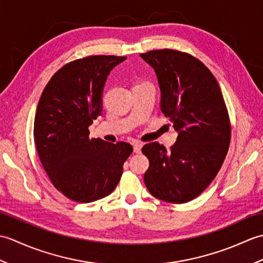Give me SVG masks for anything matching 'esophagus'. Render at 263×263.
I'll list each match as a JSON object with an SVG mask.
<instances>
[{
	"mask_svg": "<svg viewBox=\"0 0 263 263\" xmlns=\"http://www.w3.org/2000/svg\"><path fill=\"white\" fill-rule=\"evenodd\" d=\"M141 148H142V143L141 142H133V152H135L136 154H139L141 152Z\"/></svg>",
	"mask_w": 263,
	"mask_h": 263,
	"instance_id": "34e87169",
	"label": "esophagus"
}]
</instances>
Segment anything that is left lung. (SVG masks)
<instances>
[{
    "instance_id": "left-lung-1",
    "label": "left lung",
    "mask_w": 263,
    "mask_h": 263,
    "mask_svg": "<svg viewBox=\"0 0 263 263\" xmlns=\"http://www.w3.org/2000/svg\"><path fill=\"white\" fill-rule=\"evenodd\" d=\"M140 57L155 70L160 109L178 132L170 152L158 142L144 144L143 181L155 198L185 203L214 181L226 158L232 130L225 100L214 74L192 55L166 48Z\"/></svg>"
}]
</instances>
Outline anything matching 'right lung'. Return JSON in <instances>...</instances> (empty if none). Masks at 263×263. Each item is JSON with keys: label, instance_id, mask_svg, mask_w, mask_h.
I'll return each mask as SVG.
<instances>
[{"label": "right lung", "instance_id": "1", "mask_svg": "<svg viewBox=\"0 0 263 263\" xmlns=\"http://www.w3.org/2000/svg\"><path fill=\"white\" fill-rule=\"evenodd\" d=\"M125 57L92 55L62 66L38 102L33 138L44 170L66 198L88 203L107 197L120 182L130 143L89 138L102 114V95L111 69Z\"/></svg>", "mask_w": 263, "mask_h": 263}]
</instances>
